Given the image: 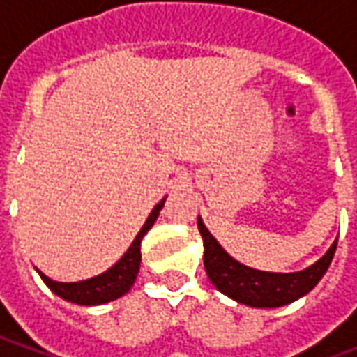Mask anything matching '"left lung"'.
<instances>
[{
    "label": "left lung",
    "mask_w": 357,
    "mask_h": 357,
    "mask_svg": "<svg viewBox=\"0 0 357 357\" xmlns=\"http://www.w3.org/2000/svg\"><path fill=\"white\" fill-rule=\"evenodd\" d=\"M197 225L204 241V269L212 284L229 298L252 307H279L304 296L325 275L337 250L335 241L314 266L294 273H269L247 268L233 260L210 235L201 218L197 220Z\"/></svg>",
    "instance_id": "left-lung-1"
}]
</instances>
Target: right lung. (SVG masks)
<instances>
[{"instance_id":"right-lung-1","label":"right lung","mask_w":357,"mask_h":357,"mask_svg":"<svg viewBox=\"0 0 357 357\" xmlns=\"http://www.w3.org/2000/svg\"><path fill=\"white\" fill-rule=\"evenodd\" d=\"M164 201L166 199L158 202L153 208V212L149 214L147 222L141 227L137 237L133 239L132 247L128 248V252L112 268L107 269L105 273L86 279V281H78V283H59V281H53L47 275H43L42 271H38L43 279V283L47 284L51 291L63 300L73 302V304H80V306H95V304H105V302H110V300L120 298L122 294L130 291V287L137 277L141 264V241L156 222L158 212L164 206Z\"/></svg>"}]
</instances>
